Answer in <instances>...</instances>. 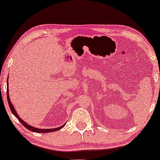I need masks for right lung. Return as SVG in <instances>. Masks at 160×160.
Instances as JSON below:
<instances>
[{"instance_id":"1","label":"right lung","mask_w":160,"mask_h":160,"mask_svg":"<svg viewBox=\"0 0 160 160\" xmlns=\"http://www.w3.org/2000/svg\"><path fill=\"white\" fill-rule=\"evenodd\" d=\"M7 85H8V89H7V98H8V105H9V107L10 108V111H11L12 113L14 115V116L17 118L19 120V121L22 123L23 125H24V127H25L27 129H28L29 130H30V131H32V132H39V133H42V132H54V131H57V130H59L60 129H62V128L64 126L65 124H64L63 125H62L61 127L59 128H52V129H40V128H37L35 127H32L31 126V125H28L27 122H25L24 120H22V119L20 118V117L18 116L16 111H15L13 106H12V104L11 103V101H10V99L9 97V92H8V78L7 79Z\"/></svg>"}]
</instances>
